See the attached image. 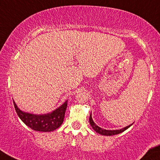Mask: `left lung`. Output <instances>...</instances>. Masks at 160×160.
Returning a JSON list of instances; mask_svg holds the SVG:
<instances>
[{
  "label": "left lung",
  "mask_w": 160,
  "mask_h": 160,
  "mask_svg": "<svg viewBox=\"0 0 160 160\" xmlns=\"http://www.w3.org/2000/svg\"><path fill=\"white\" fill-rule=\"evenodd\" d=\"M89 122H90L91 125H92L93 129H94V130L96 131V132H98V134H100L105 135V136H112V135H116V134H120V133L123 132V131L126 130V129H128L129 127L131 126V125H132V124L129 125L128 126L125 127V128H123L122 129H120V130H106V129L100 128V127L98 126V125L95 124L94 122L93 121L92 118V114H90Z\"/></svg>",
  "instance_id": "obj_1"
}]
</instances>
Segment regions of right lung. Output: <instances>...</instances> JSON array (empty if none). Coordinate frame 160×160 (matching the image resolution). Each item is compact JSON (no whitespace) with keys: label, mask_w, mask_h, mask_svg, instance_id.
Segmentation results:
<instances>
[{"label":"right lung","mask_w":160,"mask_h":160,"mask_svg":"<svg viewBox=\"0 0 160 160\" xmlns=\"http://www.w3.org/2000/svg\"><path fill=\"white\" fill-rule=\"evenodd\" d=\"M13 103L18 117L27 126L35 131L43 132L52 131L59 128L63 122L65 112L67 108V101H66L61 106L55 109L52 113L36 115L22 112L18 108L14 101Z\"/></svg>","instance_id":"add662e5"}]
</instances>
